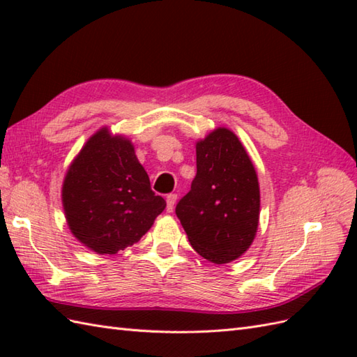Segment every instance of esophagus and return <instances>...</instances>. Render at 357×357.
Here are the masks:
<instances>
[{
	"label": "esophagus",
	"instance_id": "34e87169",
	"mask_svg": "<svg viewBox=\"0 0 357 357\" xmlns=\"http://www.w3.org/2000/svg\"><path fill=\"white\" fill-rule=\"evenodd\" d=\"M176 199H178V195H174V193L167 195L165 201H167V211H169V213H172V211H173L174 204H176Z\"/></svg>",
	"mask_w": 357,
	"mask_h": 357
}]
</instances>
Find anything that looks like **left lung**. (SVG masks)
<instances>
[{
    "label": "left lung",
    "instance_id": "obj_1",
    "mask_svg": "<svg viewBox=\"0 0 357 357\" xmlns=\"http://www.w3.org/2000/svg\"><path fill=\"white\" fill-rule=\"evenodd\" d=\"M196 176L176 206L192 247L204 259L229 264L244 255L259 224L255 165L239 138L218 127L196 142Z\"/></svg>",
    "mask_w": 357,
    "mask_h": 357
}]
</instances>
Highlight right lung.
<instances>
[{
	"mask_svg": "<svg viewBox=\"0 0 357 357\" xmlns=\"http://www.w3.org/2000/svg\"><path fill=\"white\" fill-rule=\"evenodd\" d=\"M61 196L72 234L98 255L136 244L167 206L151 192L132 141L107 127L90 136L73 159Z\"/></svg>",
	"mask_w": 357,
	"mask_h": 357,
	"instance_id": "1",
	"label": "right lung"
}]
</instances>
